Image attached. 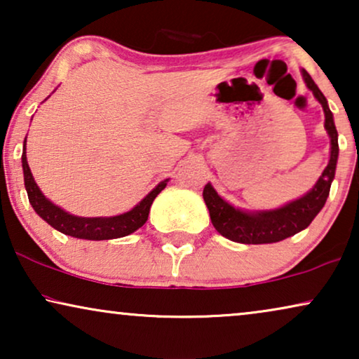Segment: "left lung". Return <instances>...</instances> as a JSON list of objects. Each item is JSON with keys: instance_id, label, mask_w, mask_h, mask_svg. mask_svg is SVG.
I'll return each mask as SVG.
<instances>
[{"instance_id": "8db88e82", "label": "left lung", "mask_w": 359, "mask_h": 359, "mask_svg": "<svg viewBox=\"0 0 359 359\" xmlns=\"http://www.w3.org/2000/svg\"><path fill=\"white\" fill-rule=\"evenodd\" d=\"M304 81L309 90L313 93L317 101L320 102L325 112V129L330 137V160H328L327 168L316 186L292 203H289L283 208L273 210H258V212H248V210H240L224 201L215 193L212 184L208 183L204 186L203 198L208 205L210 220L215 230L222 237L232 240L237 243L247 245H259V243H274L281 240L292 237L301 230L307 229L316 215L320 212L325 201L330 194L332 181L335 178L337 160H338V132L333 122V114L328 109L325 96L318 90V86L313 83L311 75L306 70H302Z\"/></svg>"}]
</instances>
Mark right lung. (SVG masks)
Wrapping results in <instances>:
<instances>
[{"mask_svg":"<svg viewBox=\"0 0 359 359\" xmlns=\"http://www.w3.org/2000/svg\"><path fill=\"white\" fill-rule=\"evenodd\" d=\"M22 171H24V186H26L29 203L34 208V210L46 220L48 225L58 232L70 235L75 238H85V240H111V238H121L126 237L142 225L147 222L150 212V205L154 199L158 196L161 191L165 189L168 180L161 181L154 191H150L134 209L129 212H124L121 215H114V217H76V215L68 214L65 210L58 208L53 203H50L42 191L39 189L36 181L32 178L31 168L27 165L26 156V140H24L22 149Z\"/></svg>","mask_w":359,"mask_h":359,"instance_id":"1","label":"right lung"}]
</instances>
